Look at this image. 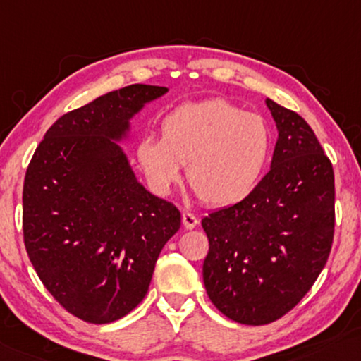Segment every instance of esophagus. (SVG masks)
Masks as SVG:
<instances>
[{
	"instance_id": "34e87169",
	"label": "esophagus",
	"mask_w": 361,
	"mask_h": 361,
	"mask_svg": "<svg viewBox=\"0 0 361 361\" xmlns=\"http://www.w3.org/2000/svg\"><path fill=\"white\" fill-rule=\"evenodd\" d=\"M181 221H183V226H185V229H195L197 226V217L195 214H191V212H183L181 216Z\"/></svg>"
}]
</instances>
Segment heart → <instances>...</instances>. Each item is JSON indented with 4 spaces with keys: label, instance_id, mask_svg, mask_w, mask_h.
I'll return each instance as SVG.
<instances>
[{
    "label": "heart",
    "instance_id": "b5f03b06",
    "mask_svg": "<svg viewBox=\"0 0 361 361\" xmlns=\"http://www.w3.org/2000/svg\"><path fill=\"white\" fill-rule=\"evenodd\" d=\"M271 149L273 132L262 114L216 98L165 114L160 139H140L135 159L159 195H169L186 165L188 183L201 201L229 206L255 190Z\"/></svg>",
    "mask_w": 361,
    "mask_h": 361
}]
</instances>
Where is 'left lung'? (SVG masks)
<instances>
[{
	"instance_id": "8db88e82",
	"label": "left lung",
	"mask_w": 361,
	"mask_h": 361,
	"mask_svg": "<svg viewBox=\"0 0 361 361\" xmlns=\"http://www.w3.org/2000/svg\"><path fill=\"white\" fill-rule=\"evenodd\" d=\"M267 106L278 129L270 171L240 202L201 221L207 296L245 326L291 311L321 275L334 240L331 160L301 116L268 98Z\"/></svg>"
}]
</instances>
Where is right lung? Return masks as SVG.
I'll return each instance as SVG.
<instances>
[{"instance_id":"obj_1","label":"right lung","mask_w":361,"mask_h":361,"mask_svg":"<svg viewBox=\"0 0 361 361\" xmlns=\"http://www.w3.org/2000/svg\"><path fill=\"white\" fill-rule=\"evenodd\" d=\"M169 88L130 85L63 114L27 166L23 232L47 291L75 317L109 324L149 291L155 262L178 232L176 206L137 181L116 142Z\"/></svg>"}]
</instances>
